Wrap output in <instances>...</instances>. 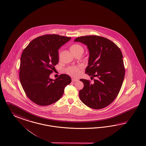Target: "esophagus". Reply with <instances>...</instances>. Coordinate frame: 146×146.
Here are the masks:
<instances>
[{"instance_id":"1","label":"esophagus","mask_w":146,"mask_h":146,"mask_svg":"<svg viewBox=\"0 0 146 146\" xmlns=\"http://www.w3.org/2000/svg\"><path fill=\"white\" fill-rule=\"evenodd\" d=\"M78 79H76V78H72V82H77V81H78Z\"/></svg>"}]
</instances>
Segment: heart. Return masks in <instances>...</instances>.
Returning <instances> with one entry per match:
<instances>
[{"label":"heart","instance_id":"heart-1","mask_svg":"<svg viewBox=\"0 0 146 146\" xmlns=\"http://www.w3.org/2000/svg\"><path fill=\"white\" fill-rule=\"evenodd\" d=\"M70 51L73 54L76 52L79 51H83V48L78 44H74L70 48ZM82 66H70L66 69V72L70 75L74 77H78L80 74V69Z\"/></svg>","mask_w":146,"mask_h":146}]
</instances>
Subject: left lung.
<instances>
[{
	"label": "left lung",
	"instance_id": "left-lung-1",
	"mask_svg": "<svg viewBox=\"0 0 146 146\" xmlns=\"http://www.w3.org/2000/svg\"><path fill=\"white\" fill-rule=\"evenodd\" d=\"M74 41L86 45L89 58L85 73L97 78L94 83L80 79L84 84L79 92L80 100L90 108H104L116 98L122 86L125 73L122 52L114 43L102 36H80Z\"/></svg>",
	"mask_w": 146,
	"mask_h": 146
}]
</instances>
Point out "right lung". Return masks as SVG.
Masks as SVG:
<instances>
[{"instance_id":"obj_1","label":"right lung","mask_w":146,"mask_h":146,"mask_svg":"<svg viewBox=\"0 0 146 146\" xmlns=\"http://www.w3.org/2000/svg\"><path fill=\"white\" fill-rule=\"evenodd\" d=\"M71 38L47 34L34 38L25 48L20 58L19 78L28 98L40 106L55 103L63 96L70 77L62 74L55 80L49 76L58 63V50Z\"/></svg>"}]
</instances>
